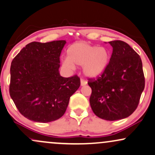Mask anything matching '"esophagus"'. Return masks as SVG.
<instances>
[{"label":"esophagus","instance_id":"1","mask_svg":"<svg viewBox=\"0 0 155 155\" xmlns=\"http://www.w3.org/2000/svg\"><path fill=\"white\" fill-rule=\"evenodd\" d=\"M81 85H82V86H83V85H86V84H87V81H85V80H84V79H81Z\"/></svg>","mask_w":155,"mask_h":155}]
</instances>
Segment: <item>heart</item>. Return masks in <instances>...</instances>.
<instances>
[{
	"instance_id": "b5f03b06",
	"label": "heart",
	"mask_w": 155,
	"mask_h": 155,
	"mask_svg": "<svg viewBox=\"0 0 155 155\" xmlns=\"http://www.w3.org/2000/svg\"><path fill=\"white\" fill-rule=\"evenodd\" d=\"M68 59L64 64L69 68L83 65L84 73L90 78H96L104 73L110 60L109 51L85 41L70 45L67 51Z\"/></svg>"
}]
</instances>
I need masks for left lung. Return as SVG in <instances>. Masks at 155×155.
Masks as SVG:
<instances>
[{
    "instance_id": "8db88e82",
    "label": "left lung",
    "mask_w": 155,
    "mask_h": 155,
    "mask_svg": "<svg viewBox=\"0 0 155 155\" xmlns=\"http://www.w3.org/2000/svg\"><path fill=\"white\" fill-rule=\"evenodd\" d=\"M113 52L106 70L88 78L92 89L90 104L98 117L116 121L132 114L144 91L145 78L141 57L127 43L109 41Z\"/></svg>"
}]
</instances>
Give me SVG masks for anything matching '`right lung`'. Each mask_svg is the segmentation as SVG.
Listing matches in <instances>:
<instances>
[{
    "label": "right lung",
    "mask_w": 155,
    "mask_h": 155,
    "mask_svg": "<svg viewBox=\"0 0 155 155\" xmlns=\"http://www.w3.org/2000/svg\"><path fill=\"white\" fill-rule=\"evenodd\" d=\"M65 44L33 41L12 60L9 93L18 111L31 121L47 123L62 117L81 85L77 74L63 78L59 72Z\"/></svg>",
    "instance_id": "add662e5"
}]
</instances>
